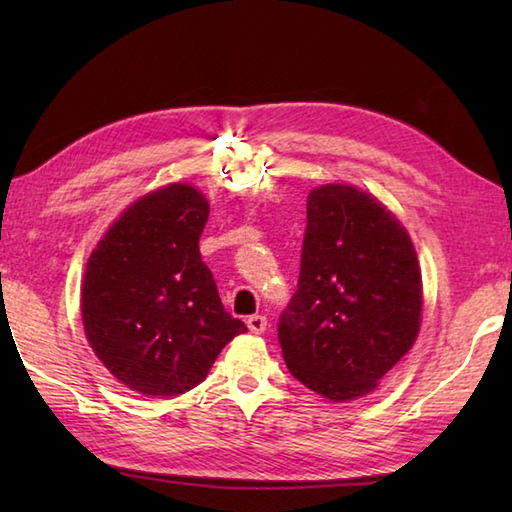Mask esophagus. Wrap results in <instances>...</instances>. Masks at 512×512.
<instances>
[{"instance_id":"1","label":"esophagus","mask_w":512,"mask_h":512,"mask_svg":"<svg viewBox=\"0 0 512 512\" xmlns=\"http://www.w3.org/2000/svg\"><path fill=\"white\" fill-rule=\"evenodd\" d=\"M266 317H262V314H253V317H248L246 319V325H248V330L253 332V334H262L264 330H266Z\"/></svg>"}]
</instances>
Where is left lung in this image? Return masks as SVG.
Returning <instances> with one entry per match:
<instances>
[{
	"label": "left lung",
	"instance_id": "1",
	"mask_svg": "<svg viewBox=\"0 0 512 512\" xmlns=\"http://www.w3.org/2000/svg\"><path fill=\"white\" fill-rule=\"evenodd\" d=\"M420 317L405 226L350 184L312 189L299 286L277 328L290 374L332 402L367 396L411 350Z\"/></svg>",
	"mask_w": 512,
	"mask_h": 512
}]
</instances>
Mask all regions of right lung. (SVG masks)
<instances>
[{
    "label": "right lung",
    "mask_w": 512,
    "mask_h": 512,
    "mask_svg": "<svg viewBox=\"0 0 512 512\" xmlns=\"http://www.w3.org/2000/svg\"><path fill=\"white\" fill-rule=\"evenodd\" d=\"M206 220L204 195L173 182L125 209L88 259L85 336L118 383L143 396L200 385L222 347L246 332L202 262Z\"/></svg>",
    "instance_id": "1"
}]
</instances>
